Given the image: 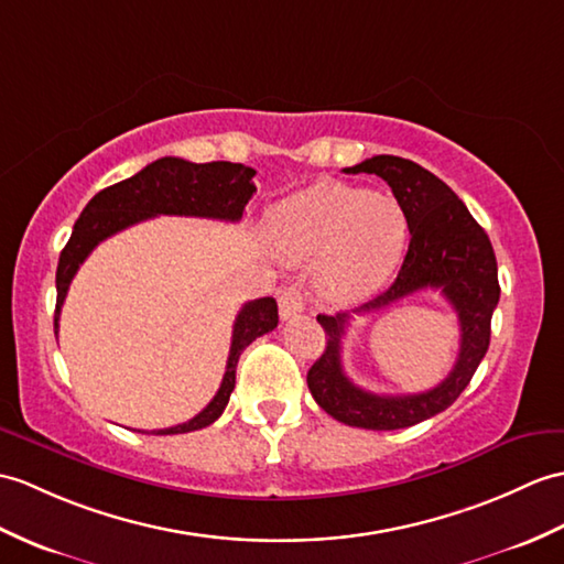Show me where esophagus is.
<instances>
[{
    "instance_id": "esophagus-1",
    "label": "esophagus",
    "mask_w": 564,
    "mask_h": 564,
    "mask_svg": "<svg viewBox=\"0 0 564 564\" xmlns=\"http://www.w3.org/2000/svg\"><path fill=\"white\" fill-rule=\"evenodd\" d=\"M305 310V295L300 285H285L279 291V312L281 319H293Z\"/></svg>"
}]
</instances>
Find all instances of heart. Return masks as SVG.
Listing matches in <instances>:
<instances>
[{"label": "heart", "mask_w": 564, "mask_h": 564, "mask_svg": "<svg viewBox=\"0 0 564 564\" xmlns=\"http://www.w3.org/2000/svg\"><path fill=\"white\" fill-rule=\"evenodd\" d=\"M267 232L273 252L288 264L322 261V293L352 303L375 293L397 269L405 214L387 192L317 182L273 206Z\"/></svg>", "instance_id": "b5f03b06"}]
</instances>
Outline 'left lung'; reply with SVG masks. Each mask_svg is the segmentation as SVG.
I'll return each mask as SVG.
<instances>
[{
    "label": "left lung",
    "mask_w": 564,
    "mask_h": 564,
    "mask_svg": "<svg viewBox=\"0 0 564 564\" xmlns=\"http://www.w3.org/2000/svg\"><path fill=\"white\" fill-rule=\"evenodd\" d=\"M346 173L382 177L401 204L411 230L409 252L403 257L397 281L352 312H379L399 303L401 297L432 288L456 310L462 346L452 372L437 387L403 397L372 394L352 384L341 365V338L346 336L350 314H319L317 322L326 334V348L307 372V387L314 401L338 423L365 430L411 427L449 409L486 358L490 319L500 300L495 252L486 230L468 214L459 196L417 163L399 155H372L346 167Z\"/></svg>",
    "instance_id": "8db88e82"
}]
</instances>
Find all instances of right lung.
Listing matches in <instances>:
<instances>
[{"label":"right lung","instance_id":"add662e5","mask_svg":"<svg viewBox=\"0 0 564 564\" xmlns=\"http://www.w3.org/2000/svg\"><path fill=\"white\" fill-rule=\"evenodd\" d=\"M257 170L242 163L214 161V163H189L182 159H159L147 165L134 177L117 182L112 187H105L74 223L72 238L64 245L57 264V307H55V334L59 329V312L67 297L69 283L76 276L84 259L96 250L110 235L120 232L134 223H141L153 216H196V218H218V220H240L247 202L257 192L254 177ZM279 307L273 297H259L247 303L232 324L230 356L226 365V375L216 391L212 403L202 413H196L192 421L153 430L155 435H182V432L202 430L218 421V415L226 411L228 399L235 389V370L242 350L254 338L276 329Z\"/></svg>","mask_w":564,"mask_h":564}]
</instances>
